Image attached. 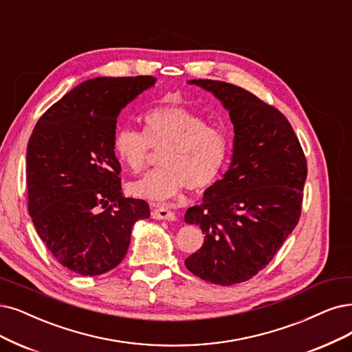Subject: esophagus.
I'll list each match as a JSON object with an SVG mask.
<instances>
[{"mask_svg": "<svg viewBox=\"0 0 352 352\" xmlns=\"http://www.w3.org/2000/svg\"><path fill=\"white\" fill-rule=\"evenodd\" d=\"M152 217L156 220H171L173 222V220L177 219V214H175V212L169 210L165 206H158L152 210Z\"/></svg>", "mask_w": 352, "mask_h": 352, "instance_id": "esophagus-1", "label": "esophagus"}]
</instances>
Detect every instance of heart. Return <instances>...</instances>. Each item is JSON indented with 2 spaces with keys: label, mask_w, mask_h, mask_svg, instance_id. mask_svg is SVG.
<instances>
[{
  "label": "heart",
  "mask_w": 352,
  "mask_h": 352,
  "mask_svg": "<svg viewBox=\"0 0 352 352\" xmlns=\"http://www.w3.org/2000/svg\"><path fill=\"white\" fill-rule=\"evenodd\" d=\"M142 123L143 132L117 129L113 151L133 174L148 166L152 147L162 151V166L130 184V192L143 199L166 200L186 187L203 192L214 184L229 153V139L222 129L207 124L203 116L177 102L148 110Z\"/></svg>",
  "instance_id": "obj_1"
}]
</instances>
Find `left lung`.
Here are the masks:
<instances>
[{"mask_svg": "<svg viewBox=\"0 0 352 352\" xmlns=\"http://www.w3.org/2000/svg\"><path fill=\"white\" fill-rule=\"evenodd\" d=\"M188 84L220 100L235 138L223 178L186 212V222L204 233L203 246L186 267L213 284H238L265 268L296 228L307 162L292 124L276 107L223 81Z\"/></svg>", "mask_w": 352, "mask_h": 352, "instance_id": "1", "label": "left lung"}]
</instances>
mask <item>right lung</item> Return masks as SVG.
<instances>
[{"mask_svg": "<svg viewBox=\"0 0 352 352\" xmlns=\"http://www.w3.org/2000/svg\"><path fill=\"white\" fill-rule=\"evenodd\" d=\"M156 78L100 76L71 89L36 123L28 145L29 213L56 261L100 276L124 258L145 200L122 192L113 151L117 116Z\"/></svg>", "mask_w": 352, "mask_h": 352, "instance_id": "add662e5", "label": "right lung"}]
</instances>
